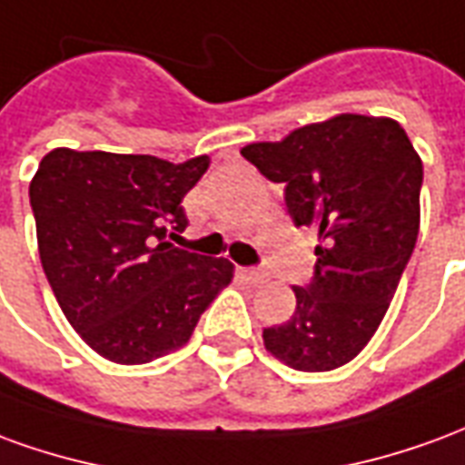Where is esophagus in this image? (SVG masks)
I'll list each match as a JSON object with an SVG mask.
<instances>
[{
  "mask_svg": "<svg viewBox=\"0 0 465 465\" xmlns=\"http://www.w3.org/2000/svg\"><path fill=\"white\" fill-rule=\"evenodd\" d=\"M243 279L252 283H266L269 282V272H263V269H243Z\"/></svg>",
  "mask_w": 465,
  "mask_h": 465,
  "instance_id": "esophagus-1",
  "label": "esophagus"
}]
</instances>
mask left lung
I'll return each instance as SVG.
<instances>
[{"label":"left lung","instance_id":"left-lung-1","mask_svg":"<svg viewBox=\"0 0 465 465\" xmlns=\"http://www.w3.org/2000/svg\"><path fill=\"white\" fill-rule=\"evenodd\" d=\"M242 156L283 183L293 223L322 239L312 282L293 286L296 312L263 329V343L296 371L339 369L376 333L416 246L419 153L399 122L341 114Z\"/></svg>","mask_w":465,"mask_h":465}]
</instances>
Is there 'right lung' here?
Segmentation results:
<instances>
[{
    "label": "right lung",
    "mask_w": 465,
    "mask_h": 465,
    "mask_svg": "<svg viewBox=\"0 0 465 465\" xmlns=\"http://www.w3.org/2000/svg\"><path fill=\"white\" fill-rule=\"evenodd\" d=\"M209 156L54 149L29 183L39 259L66 322L104 359L136 366L192 339L232 282L226 259L166 242L186 229L182 199Z\"/></svg>",
    "instance_id": "right-lung-1"
}]
</instances>
